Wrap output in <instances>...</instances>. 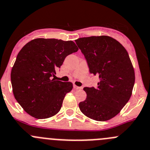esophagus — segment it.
<instances>
[{
    "instance_id": "1",
    "label": "esophagus",
    "mask_w": 150,
    "mask_h": 150,
    "mask_svg": "<svg viewBox=\"0 0 150 150\" xmlns=\"http://www.w3.org/2000/svg\"><path fill=\"white\" fill-rule=\"evenodd\" d=\"M73 87H74V88H75V89H82V87H80V86H76V85H75V84H74L73 85Z\"/></svg>"
}]
</instances>
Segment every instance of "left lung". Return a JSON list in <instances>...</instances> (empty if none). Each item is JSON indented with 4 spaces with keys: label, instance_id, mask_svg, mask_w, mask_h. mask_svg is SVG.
I'll return each mask as SVG.
<instances>
[{
    "label": "left lung",
    "instance_id": "obj_1",
    "mask_svg": "<svg viewBox=\"0 0 150 150\" xmlns=\"http://www.w3.org/2000/svg\"><path fill=\"white\" fill-rule=\"evenodd\" d=\"M87 61L90 73L99 78L97 88H83L86 99L79 103L84 115L107 121L121 111L131 97L135 72L126 49L108 36L75 40Z\"/></svg>",
    "mask_w": 150,
    "mask_h": 150
}]
</instances>
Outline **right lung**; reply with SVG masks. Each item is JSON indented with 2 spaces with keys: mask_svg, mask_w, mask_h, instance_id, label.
I'll return each mask as SVG.
<instances>
[{
  "mask_svg": "<svg viewBox=\"0 0 150 150\" xmlns=\"http://www.w3.org/2000/svg\"><path fill=\"white\" fill-rule=\"evenodd\" d=\"M78 50L72 41L38 38L28 42L19 52L11 69V81L16 100L36 119L56 115L71 82L55 81L56 69L68 55Z\"/></svg>",
  "mask_w": 150,
  "mask_h": 150,
  "instance_id": "1",
  "label": "right lung"
}]
</instances>
